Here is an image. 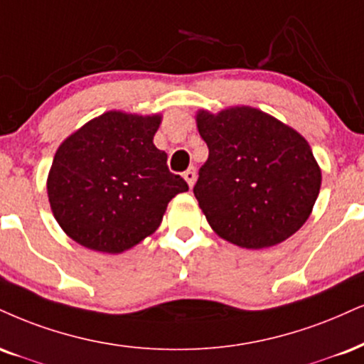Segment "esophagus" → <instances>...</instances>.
<instances>
[{
    "label": "esophagus",
    "instance_id": "34e87169",
    "mask_svg": "<svg viewBox=\"0 0 364 364\" xmlns=\"http://www.w3.org/2000/svg\"><path fill=\"white\" fill-rule=\"evenodd\" d=\"M183 176H185L188 186L193 188L195 181H196V169H195V168H188V169L185 171V174H183Z\"/></svg>",
    "mask_w": 364,
    "mask_h": 364
}]
</instances>
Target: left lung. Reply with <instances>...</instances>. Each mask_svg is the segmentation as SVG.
<instances>
[{"mask_svg":"<svg viewBox=\"0 0 364 364\" xmlns=\"http://www.w3.org/2000/svg\"><path fill=\"white\" fill-rule=\"evenodd\" d=\"M208 146L193 193L210 227L239 247L277 246L312 213L322 174L309 142L252 107L196 113Z\"/></svg>","mask_w":364,"mask_h":364,"instance_id":"obj_1","label":"left lung"}]
</instances>
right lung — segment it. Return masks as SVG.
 I'll list each match as a JSON object with an SVG mask.
<instances>
[{
  "mask_svg": "<svg viewBox=\"0 0 364 364\" xmlns=\"http://www.w3.org/2000/svg\"><path fill=\"white\" fill-rule=\"evenodd\" d=\"M161 115L107 112L57 149L47 195L57 224L77 244L124 252L154 234L168 203L188 191L154 146Z\"/></svg>",
  "mask_w": 364,
  "mask_h": 364,
  "instance_id": "right-lung-1",
  "label": "right lung"
}]
</instances>
